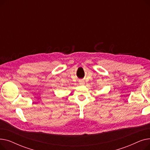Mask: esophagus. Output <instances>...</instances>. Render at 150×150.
I'll use <instances>...</instances> for the list:
<instances>
[{
    "label": "esophagus",
    "instance_id": "obj_1",
    "mask_svg": "<svg viewBox=\"0 0 150 150\" xmlns=\"http://www.w3.org/2000/svg\"><path fill=\"white\" fill-rule=\"evenodd\" d=\"M81 84H84V81H81Z\"/></svg>",
    "mask_w": 150,
    "mask_h": 150
}]
</instances>
